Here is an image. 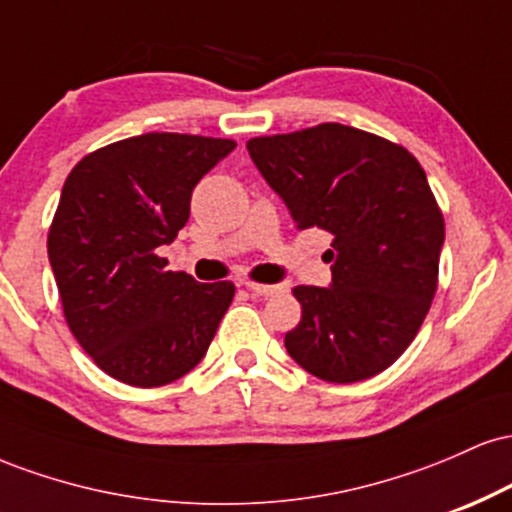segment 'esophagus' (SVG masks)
Segmentation results:
<instances>
[{"mask_svg": "<svg viewBox=\"0 0 512 512\" xmlns=\"http://www.w3.org/2000/svg\"><path fill=\"white\" fill-rule=\"evenodd\" d=\"M245 286L252 293H257V296H274V293H279L281 289L279 286H269V284H257V281H245Z\"/></svg>", "mask_w": 512, "mask_h": 512, "instance_id": "esophagus-1", "label": "esophagus"}]
</instances>
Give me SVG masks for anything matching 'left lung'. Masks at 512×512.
<instances>
[{"label": "left lung", "mask_w": 512, "mask_h": 512, "mask_svg": "<svg viewBox=\"0 0 512 512\" xmlns=\"http://www.w3.org/2000/svg\"><path fill=\"white\" fill-rule=\"evenodd\" d=\"M248 151L298 231L334 238L330 289H293L301 322L286 332V351L327 383L383 373L414 342L438 289L445 221L421 163L339 122L255 137Z\"/></svg>", "instance_id": "obj_1"}]
</instances>
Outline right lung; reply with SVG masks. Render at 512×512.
I'll list each match as a JSON object with an SVG mask.
<instances>
[{"instance_id": "1", "label": "right lung", "mask_w": 512, "mask_h": 512, "mask_svg": "<svg viewBox=\"0 0 512 512\" xmlns=\"http://www.w3.org/2000/svg\"><path fill=\"white\" fill-rule=\"evenodd\" d=\"M233 149L149 132L91 151L64 180L48 257L69 330L110 378L161 387L207 354L236 286L170 272L156 250L178 238L195 185Z\"/></svg>"}]
</instances>
